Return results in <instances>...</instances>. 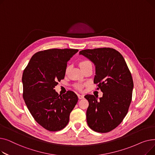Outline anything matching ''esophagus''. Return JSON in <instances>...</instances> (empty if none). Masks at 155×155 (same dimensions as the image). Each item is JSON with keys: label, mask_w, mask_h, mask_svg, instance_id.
<instances>
[{"label": "esophagus", "mask_w": 155, "mask_h": 155, "mask_svg": "<svg viewBox=\"0 0 155 155\" xmlns=\"http://www.w3.org/2000/svg\"><path fill=\"white\" fill-rule=\"evenodd\" d=\"M78 97L79 99H82L84 98V95H80V94H78Z\"/></svg>", "instance_id": "obj_1"}]
</instances>
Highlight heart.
<instances>
[{
    "instance_id": "b5f03b06",
    "label": "heart",
    "mask_w": 155,
    "mask_h": 155,
    "mask_svg": "<svg viewBox=\"0 0 155 155\" xmlns=\"http://www.w3.org/2000/svg\"><path fill=\"white\" fill-rule=\"evenodd\" d=\"M88 63H91L89 62V61H84L80 62V67H82V66H84V65L87 64H88ZM82 87H83V85H81V84H77V85H76V88H77V89H78V90H81V89L82 88Z\"/></svg>"
}]
</instances>
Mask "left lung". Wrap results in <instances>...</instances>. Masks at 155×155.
I'll list each match as a JSON object with an SVG mask.
<instances>
[{
    "mask_svg": "<svg viewBox=\"0 0 155 155\" xmlns=\"http://www.w3.org/2000/svg\"><path fill=\"white\" fill-rule=\"evenodd\" d=\"M95 67L94 84L103 95L87 94V122L94 131L107 133L120 124L132 100L133 80L122 54L113 48H102L80 51Z\"/></svg>",
    "mask_w": 155,
    "mask_h": 155,
    "instance_id": "1",
    "label": "left lung"
}]
</instances>
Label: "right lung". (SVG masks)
Returning a JSON list of instances; mask_svg holds the SVG:
<instances>
[{"instance_id":"add662e5","label":"right lung","mask_w":155,"mask_h":155,"mask_svg":"<svg viewBox=\"0 0 155 155\" xmlns=\"http://www.w3.org/2000/svg\"><path fill=\"white\" fill-rule=\"evenodd\" d=\"M78 51L75 49H50L31 57L24 69L22 82L23 98L37 123L50 131L63 129L78 102L68 91L62 95L54 89L64 79L67 62Z\"/></svg>"}]
</instances>
